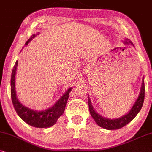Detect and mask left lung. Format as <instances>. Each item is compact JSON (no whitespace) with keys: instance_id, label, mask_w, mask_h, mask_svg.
Masks as SVG:
<instances>
[{"instance_id":"8db88e82","label":"left lung","mask_w":152,"mask_h":152,"mask_svg":"<svg viewBox=\"0 0 152 152\" xmlns=\"http://www.w3.org/2000/svg\"><path fill=\"white\" fill-rule=\"evenodd\" d=\"M123 43L126 45H131L134 46L133 43L128 38H125L124 41H123ZM144 77L142 80V85L140 88V91L138 95L137 99H136L135 103L133 104L131 109L128 111L127 114H126L124 116L118 118H107L104 116H102L97 112L94 109V107L92 104L91 100H90V97L88 96V106H89V110L93 118L95 120V121L97 123L100 127L104 128L107 130H116L119 128L124 127V126L127 125L128 123H130L135 117L137 116V114L140 112V109L142 107L144 99H145V80Z\"/></svg>"}]
</instances>
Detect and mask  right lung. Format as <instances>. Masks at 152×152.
<instances>
[{
    "instance_id": "add662e5",
    "label": "right lung",
    "mask_w": 152,
    "mask_h": 152,
    "mask_svg": "<svg viewBox=\"0 0 152 152\" xmlns=\"http://www.w3.org/2000/svg\"><path fill=\"white\" fill-rule=\"evenodd\" d=\"M39 34L38 32V34H33L26 42L25 45H27L28 43ZM17 64H18V61H16L13 67L10 81L11 98L17 114L24 122L33 127L39 128L51 127L56 124L57 119L64 113L67 99L69 98V94L72 91V88H69L64 95L55 103V104L49 108L42 111H37L28 108L22 104L17 98L16 90H15V76H16Z\"/></svg>"
}]
</instances>
